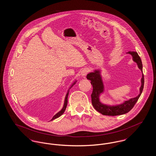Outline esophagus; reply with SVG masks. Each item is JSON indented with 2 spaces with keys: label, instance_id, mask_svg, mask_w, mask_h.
Wrapping results in <instances>:
<instances>
[{
  "label": "esophagus",
  "instance_id": "obj_1",
  "mask_svg": "<svg viewBox=\"0 0 156 156\" xmlns=\"http://www.w3.org/2000/svg\"><path fill=\"white\" fill-rule=\"evenodd\" d=\"M89 72V69L88 68H83L82 70L81 74L82 76L83 77H85V76H87V75L88 74V73Z\"/></svg>",
  "mask_w": 156,
  "mask_h": 156
}]
</instances>
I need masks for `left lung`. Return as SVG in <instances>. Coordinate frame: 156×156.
Here are the masks:
<instances>
[{
  "label": "left lung",
  "mask_w": 156,
  "mask_h": 156,
  "mask_svg": "<svg viewBox=\"0 0 156 156\" xmlns=\"http://www.w3.org/2000/svg\"><path fill=\"white\" fill-rule=\"evenodd\" d=\"M133 56L134 61H135L139 68L141 69L143 72V67L141 58L136 52H127ZM87 78L90 81V83L93 87V91L91 94V100L92 104L94 108L99 112L101 114L104 115H108V116H117L123 115L130 111L134 106V105L138 101L139 97L141 95L144 87V75L143 73L142 78H141V86L140 87V92L139 95L136 98H132L129 101H126L123 104H120L117 106H109L101 104L99 102V96L101 93H102L104 90V85L103 82L102 81V78L99 74V71H95L94 73H91L87 75Z\"/></svg>",
  "instance_id": "8db88e82"
}]
</instances>
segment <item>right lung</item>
<instances>
[{
	"mask_svg": "<svg viewBox=\"0 0 156 156\" xmlns=\"http://www.w3.org/2000/svg\"><path fill=\"white\" fill-rule=\"evenodd\" d=\"M74 84L75 83H74ZM68 94H69V90L68 91L67 95H66V98H65L64 104V106H63L62 109L61 110V111H59V112L57 113L55 115H54L51 120H54V119L58 118L60 116H61V115L64 113V111H66V108H67V104H68Z\"/></svg>",
	"mask_w": 156,
	"mask_h": 156,
	"instance_id": "right-lung-1",
	"label": "right lung"
}]
</instances>
